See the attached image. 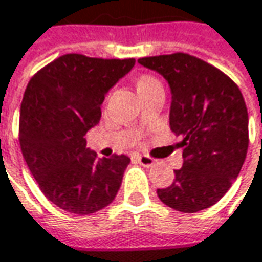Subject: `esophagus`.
I'll list each match as a JSON object with an SVG mask.
<instances>
[{
  "label": "esophagus",
  "instance_id": "esophagus-1",
  "mask_svg": "<svg viewBox=\"0 0 262 262\" xmlns=\"http://www.w3.org/2000/svg\"><path fill=\"white\" fill-rule=\"evenodd\" d=\"M138 160H139V163H141L142 166H145V167H151V166H154V163H156L154 159H151V157H148V156H138Z\"/></svg>",
  "mask_w": 262,
  "mask_h": 262
}]
</instances>
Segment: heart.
<instances>
[{"label":"heart","instance_id":"heart-1","mask_svg":"<svg viewBox=\"0 0 262 262\" xmlns=\"http://www.w3.org/2000/svg\"><path fill=\"white\" fill-rule=\"evenodd\" d=\"M154 83H159V81H157L156 78L149 77V75H142V77L139 78V81H138V87H144V85L154 84Z\"/></svg>","mask_w":262,"mask_h":262}]
</instances>
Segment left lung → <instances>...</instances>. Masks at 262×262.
Here are the masks:
<instances>
[{
	"label": "left lung",
	"instance_id": "1",
	"mask_svg": "<svg viewBox=\"0 0 262 262\" xmlns=\"http://www.w3.org/2000/svg\"><path fill=\"white\" fill-rule=\"evenodd\" d=\"M138 62L167 81L170 130L182 136L184 164L157 190L169 208L194 213L215 205L238 177L248 152V110L238 87L215 67L185 53Z\"/></svg>",
	"mask_w": 262,
	"mask_h": 262
}]
</instances>
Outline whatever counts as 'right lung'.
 Instances as JSON below:
<instances>
[{"instance_id":"right-lung-1","label":"right lung","mask_w":262,"mask_h":262,"mask_svg":"<svg viewBox=\"0 0 262 262\" xmlns=\"http://www.w3.org/2000/svg\"><path fill=\"white\" fill-rule=\"evenodd\" d=\"M133 67L135 59L65 54L25 90L19 124L25 162L44 195L67 212L95 213L120 190L130 159H98L84 135L99 123L105 95Z\"/></svg>"}]
</instances>
